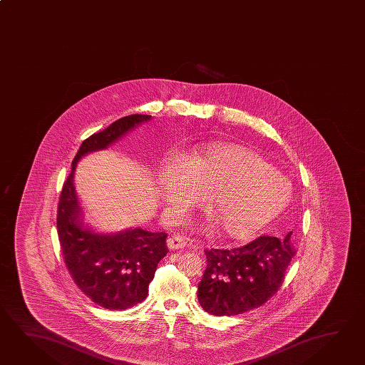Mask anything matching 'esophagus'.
Here are the masks:
<instances>
[{
    "mask_svg": "<svg viewBox=\"0 0 365 365\" xmlns=\"http://www.w3.org/2000/svg\"><path fill=\"white\" fill-rule=\"evenodd\" d=\"M186 241L184 237L171 236L167 240V246L170 250H179L185 247Z\"/></svg>",
    "mask_w": 365,
    "mask_h": 365,
    "instance_id": "34e87169",
    "label": "esophagus"
}]
</instances>
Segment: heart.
<instances>
[{
	"label": "heart",
	"instance_id": "b5f03b06",
	"mask_svg": "<svg viewBox=\"0 0 365 365\" xmlns=\"http://www.w3.org/2000/svg\"><path fill=\"white\" fill-rule=\"evenodd\" d=\"M160 197L173 219L202 198L215 233L247 240L279 216L292 198V185L257 151L215 143L185 157L167 159L158 175Z\"/></svg>",
	"mask_w": 365,
	"mask_h": 365
}]
</instances>
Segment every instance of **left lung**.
I'll return each instance as SVG.
<instances>
[{
  "instance_id": "obj_1",
  "label": "left lung",
  "mask_w": 365,
  "mask_h": 365,
  "mask_svg": "<svg viewBox=\"0 0 365 365\" xmlns=\"http://www.w3.org/2000/svg\"><path fill=\"white\" fill-rule=\"evenodd\" d=\"M292 235L257 237L232 250H205L207 268L197 294L202 308L215 316H236L263 306L279 290L295 255Z\"/></svg>"
}]
</instances>
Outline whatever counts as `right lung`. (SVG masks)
Returning a JSON list of instances; mask_svg holds the SVG:
<instances>
[{
	"mask_svg": "<svg viewBox=\"0 0 365 365\" xmlns=\"http://www.w3.org/2000/svg\"><path fill=\"white\" fill-rule=\"evenodd\" d=\"M150 119V115H128L83 141L58 203V238L72 279L96 304L114 311L133 307L148 297L158 263L168 252L167 233L141 228L100 233L89 228L83 222L73 175L81 158L108 149Z\"/></svg>",
	"mask_w": 365,
	"mask_h": 365,
	"instance_id": "obj_1",
	"label": "right lung"
}]
</instances>
